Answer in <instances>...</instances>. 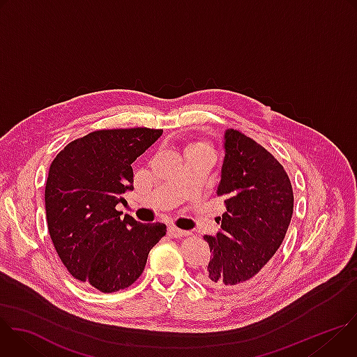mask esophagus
I'll use <instances>...</instances> for the list:
<instances>
[{"mask_svg":"<svg viewBox=\"0 0 357 357\" xmlns=\"http://www.w3.org/2000/svg\"><path fill=\"white\" fill-rule=\"evenodd\" d=\"M168 234H169L171 237L179 238V237H185V236H189V234H190V231H188V230H181V229H178V227H174V226H171V227H168Z\"/></svg>","mask_w":357,"mask_h":357,"instance_id":"34e87169","label":"esophagus"}]
</instances>
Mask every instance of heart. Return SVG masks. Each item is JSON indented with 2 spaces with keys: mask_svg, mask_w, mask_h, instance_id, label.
Listing matches in <instances>:
<instances>
[{
  "mask_svg": "<svg viewBox=\"0 0 357 357\" xmlns=\"http://www.w3.org/2000/svg\"><path fill=\"white\" fill-rule=\"evenodd\" d=\"M195 146H196V145H195Z\"/></svg>",
  "mask_w": 357,
  "mask_h": 357,
  "instance_id": "obj_1",
  "label": "heart"
}]
</instances>
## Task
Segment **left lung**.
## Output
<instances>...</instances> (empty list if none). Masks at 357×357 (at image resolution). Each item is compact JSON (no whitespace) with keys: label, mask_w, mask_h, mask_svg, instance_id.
Segmentation results:
<instances>
[{"label":"left lung","mask_w":357,"mask_h":357,"mask_svg":"<svg viewBox=\"0 0 357 357\" xmlns=\"http://www.w3.org/2000/svg\"><path fill=\"white\" fill-rule=\"evenodd\" d=\"M225 160L218 196L227 212L220 230L205 236L211 260L199 280L216 289L250 285L281 245L292 211V186L282 165L270 152L240 131L226 130Z\"/></svg>","instance_id":"1"}]
</instances>
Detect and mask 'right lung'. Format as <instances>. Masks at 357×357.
Segmentation results:
<instances>
[{
  "mask_svg": "<svg viewBox=\"0 0 357 357\" xmlns=\"http://www.w3.org/2000/svg\"><path fill=\"white\" fill-rule=\"evenodd\" d=\"M162 130H100L68 144L45 188L50 238L68 271L101 292L130 287L165 234L164 223H139L116 206L134 189L131 164Z\"/></svg>",
  "mask_w": 357,
  "mask_h": 357,
  "instance_id": "obj_1",
  "label": "right lung"
}]
</instances>
